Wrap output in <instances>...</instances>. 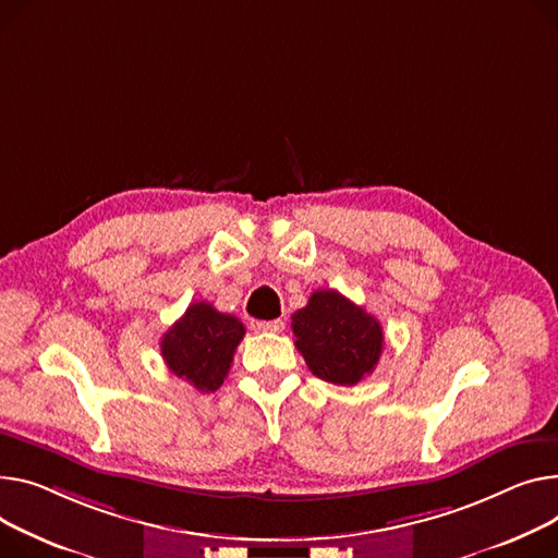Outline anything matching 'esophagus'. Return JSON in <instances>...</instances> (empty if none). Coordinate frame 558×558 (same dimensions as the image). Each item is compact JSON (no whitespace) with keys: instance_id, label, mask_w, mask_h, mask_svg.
Here are the masks:
<instances>
[{"instance_id":"1","label":"esophagus","mask_w":558,"mask_h":558,"mask_svg":"<svg viewBox=\"0 0 558 558\" xmlns=\"http://www.w3.org/2000/svg\"><path fill=\"white\" fill-rule=\"evenodd\" d=\"M255 327H257L259 331L278 333V331H282V329H284V323H282L280 318H276V320H257V323H255Z\"/></svg>"}]
</instances>
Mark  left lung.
Listing matches in <instances>:
<instances>
[{
	"label": "left lung",
	"mask_w": 558,
	"mask_h": 558,
	"mask_svg": "<svg viewBox=\"0 0 558 558\" xmlns=\"http://www.w3.org/2000/svg\"><path fill=\"white\" fill-rule=\"evenodd\" d=\"M291 329L312 375L337 386L373 375L384 350L381 323L333 289L314 291L291 316Z\"/></svg>",
	"instance_id": "left-lung-1"
}]
</instances>
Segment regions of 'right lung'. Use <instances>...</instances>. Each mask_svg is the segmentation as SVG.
I'll use <instances>...</instances> for the list:
<instances>
[{"label":"right lung","instance_id":"right-lung-1","mask_svg":"<svg viewBox=\"0 0 558 558\" xmlns=\"http://www.w3.org/2000/svg\"><path fill=\"white\" fill-rule=\"evenodd\" d=\"M244 325L210 303H193L163 333L161 356L170 373L199 392H215L225 384L233 354L244 339Z\"/></svg>","mask_w":558,"mask_h":558}]
</instances>
